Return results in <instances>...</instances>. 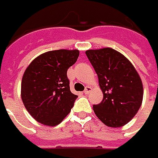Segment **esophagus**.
I'll use <instances>...</instances> for the list:
<instances>
[{
	"label": "esophagus",
	"instance_id": "obj_1",
	"mask_svg": "<svg viewBox=\"0 0 158 158\" xmlns=\"http://www.w3.org/2000/svg\"><path fill=\"white\" fill-rule=\"evenodd\" d=\"M91 90H92V88H90V87H88V86H87V87L85 88V90H84V92H83V93L87 94H88L89 92H91Z\"/></svg>",
	"mask_w": 158,
	"mask_h": 158
}]
</instances>
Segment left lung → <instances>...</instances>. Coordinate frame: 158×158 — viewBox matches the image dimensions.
I'll return each instance as SVG.
<instances>
[{"instance_id": "8db88e82", "label": "left lung", "mask_w": 158, "mask_h": 158, "mask_svg": "<svg viewBox=\"0 0 158 158\" xmlns=\"http://www.w3.org/2000/svg\"><path fill=\"white\" fill-rule=\"evenodd\" d=\"M86 55L98 75L103 100L94 111L106 126H124L138 112L143 100V85L138 72L121 52L110 48L91 49Z\"/></svg>"}]
</instances>
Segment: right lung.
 <instances>
[{"mask_svg": "<svg viewBox=\"0 0 158 158\" xmlns=\"http://www.w3.org/2000/svg\"><path fill=\"white\" fill-rule=\"evenodd\" d=\"M77 49H59L36 57L26 68L21 83V99L35 120L50 127L70 112L77 95L70 90L67 70L77 62Z\"/></svg>", "mask_w": 158, "mask_h": 158, "instance_id": "1", "label": "right lung"}]
</instances>
